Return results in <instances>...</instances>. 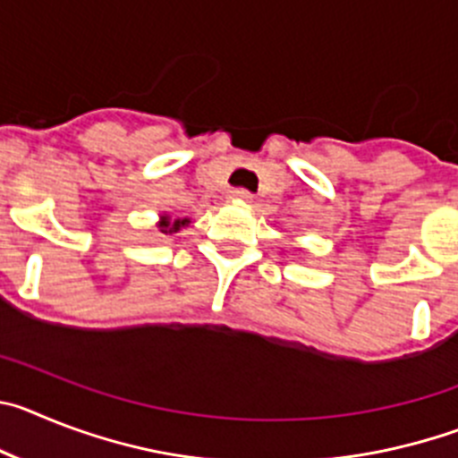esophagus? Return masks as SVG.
<instances>
[{"mask_svg":"<svg viewBox=\"0 0 458 458\" xmlns=\"http://www.w3.org/2000/svg\"><path fill=\"white\" fill-rule=\"evenodd\" d=\"M229 199L241 201V204H250V201H252V192H248V190H242V188L232 190V192H229Z\"/></svg>","mask_w":458,"mask_h":458,"instance_id":"obj_1","label":"esophagus"}]
</instances>
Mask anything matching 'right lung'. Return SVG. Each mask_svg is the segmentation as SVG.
<instances>
[{
  "instance_id": "add662e5",
  "label": "right lung",
  "mask_w": 458,
  "mask_h": 458,
  "mask_svg": "<svg viewBox=\"0 0 458 458\" xmlns=\"http://www.w3.org/2000/svg\"><path fill=\"white\" fill-rule=\"evenodd\" d=\"M183 225H188V220H174V222H169V217H163L160 232H163V233H174V232H179V229Z\"/></svg>"
}]
</instances>
